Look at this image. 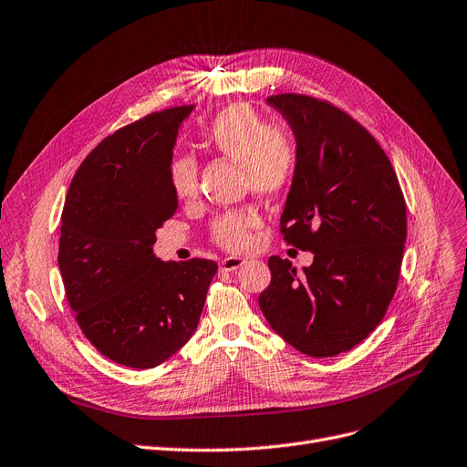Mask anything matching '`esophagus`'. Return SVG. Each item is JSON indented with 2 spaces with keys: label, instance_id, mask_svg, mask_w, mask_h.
<instances>
[{
  "label": "esophagus",
  "instance_id": "obj_1",
  "mask_svg": "<svg viewBox=\"0 0 467 467\" xmlns=\"http://www.w3.org/2000/svg\"><path fill=\"white\" fill-rule=\"evenodd\" d=\"M244 263H246V259H242V257H225L221 261V271L233 273V271H236V269L244 265Z\"/></svg>",
  "mask_w": 467,
  "mask_h": 467
}]
</instances>
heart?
Here are the masks:
<instances>
[{"label": "heart", "mask_w": 467, "mask_h": 467, "mask_svg": "<svg viewBox=\"0 0 467 467\" xmlns=\"http://www.w3.org/2000/svg\"><path fill=\"white\" fill-rule=\"evenodd\" d=\"M208 150L240 161L242 179L259 196L276 198L286 192L299 168V145L292 130L269 126L248 103H233L215 112L200 130ZM168 181L177 198H192L198 191V164L189 154L175 156ZM259 217L250 210L225 212L212 223V240L229 252L246 250Z\"/></svg>", "instance_id": "1"}]
</instances>
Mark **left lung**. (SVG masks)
<instances>
[{"mask_svg":"<svg viewBox=\"0 0 467 467\" xmlns=\"http://www.w3.org/2000/svg\"><path fill=\"white\" fill-rule=\"evenodd\" d=\"M299 145V168L280 215L288 244L313 252L296 273L269 257L271 284L259 307L271 328L309 357L349 351L381 322L397 292L407 240V202L378 140L324 99L280 93Z\"/></svg>","mask_w":467,"mask_h":467,"instance_id":"1","label":"left lung"}]
</instances>
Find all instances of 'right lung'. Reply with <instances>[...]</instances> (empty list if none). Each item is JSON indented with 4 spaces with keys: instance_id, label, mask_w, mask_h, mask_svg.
I'll return each instance as SVG.
<instances>
[{
    "instance_id": "add662e5",
    "label": "right lung",
    "mask_w": 467,
    "mask_h": 467,
    "mask_svg": "<svg viewBox=\"0 0 467 467\" xmlns=\"http://www.w3.org/2000/svg\"><path fill=\"white\" fill-rule=\"evenodd\" d=\"M192 109L152 112L100 140L60 215L58 269L78 327L130 368H154L185 346L217 273L210 259L164 263L152 252L177 210L168 166Z\"/></svg>"
}]
</instances>
